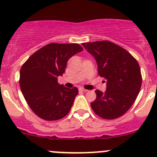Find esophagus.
Returning a JSON list of instances; mask_svg holds the SVG:
<instances>
[{"instance_id": "34e87169", "label": "esophagus", "mask_w": 157, "mask_h": 157, "mask_svg": "<svg viewBox=\"0 0 157 157\" xmlns=\"http://www.w3.org/2000/svg\"><path fill=\"white\" fill-rule=\"evenodd\" d=\"M79 90L80 91H82V92H87V90H86V89H84V88H79Z\"/></svg>"}]
</instances>
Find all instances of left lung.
Returning <instances> with one entry per match:
<instances>
[{
	"instance_id": "left-lung-1",
	"label": "left lung",
	"mask_w": 157,
	"mask_h": 157,
	"mask_svg": "<svg viewBox=\"0 0 157 157\" xmlns=\"http://www.w3.org/2000/svg\"><path fill=\"white\" fill-rule=\"evenodd\" d=\"M95 58L98 72L106 79L105 92L97 90L90 105L94 112L105 120H114L125 114L134 104L141 86L138 61L122 47L109 41L82 44Z\"/></svg>"
}]
</instances>
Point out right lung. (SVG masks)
Listing matches in <instances>:
<instances>
[{
	"mask_svg": "<svg viewBox=\"0 0 157 157\" xmlns=\"http://www.w3.org/2000/svg\"><path fill=\"white\" fill-rule=\"evenodd\" d=\"M82 50L76 43H51L34 52L22 66L20 88L26 101L37 116L52 121L67 115L78 90L59 85L57 78L65 72L68 59Z\"/></svg>",
	"mask_w": 157,
	"mask_h": 157,
	"instance_id": "add662e5",
	"label": "right lung"
}]
</instances>
